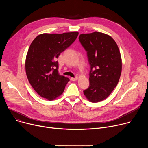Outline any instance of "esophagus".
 Here are the masks:
<instances>
[{
	"instance_id": "1",
	"label": "esophagus",
	"mask_w": 148,
	"mask_h": 148,
	"mask_svg": "<svg viewBox=\"0 0 148 148\" xmlns=\"http://www.w3.org/2000/svg\"><path fill=\"white\" fill-rule=\"evenodd\" d=\"M77 79H78V78H77V77H74V78L71 77V78H70V79H71V81H75L77 80Z\"/></svg>"
}]
</instances>
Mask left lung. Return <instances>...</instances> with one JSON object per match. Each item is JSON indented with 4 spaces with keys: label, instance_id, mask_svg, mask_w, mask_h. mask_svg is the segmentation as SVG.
<instances>
[{
    "label": "left lung",
    "instance_id": "8db88e82",
    "mask_svg": "<svg viewBox=\"0 0 148 148\" xmlns=\"http://www.w3.org/2000/svg\"><path fill=\"white\" fill-rule=\"evenodd\" d=\"M79 41L90 65V86L84 94L92 102L107 98L117 86L122 71L119 50L109 35L95 32L81 34Z\"/></svg>",
    "mask_w": 148,
    "mask_h": 148
}]
</instances>
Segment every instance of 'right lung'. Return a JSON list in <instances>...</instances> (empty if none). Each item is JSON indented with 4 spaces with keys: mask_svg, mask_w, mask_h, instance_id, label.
<instances>
[{
    "mask_svg": "<svg viewBox=\"0 0 148 148\" xmlns=\"http://www.w3.org/2000/svg\"><path fill=\"white\" fill-rule=\"evenodd\" d=\"M78 35L77 32L62 34H41L29 49L25 62L29 81L36 92L50 101L62 94L69 78L58 73L57 58L70 47Z\"/></svg>",
    "mask_w": 148,
    "mask_h": 148,
    "instance_id": "add662e5",
    "label": "right lung"
}]
</instances>
